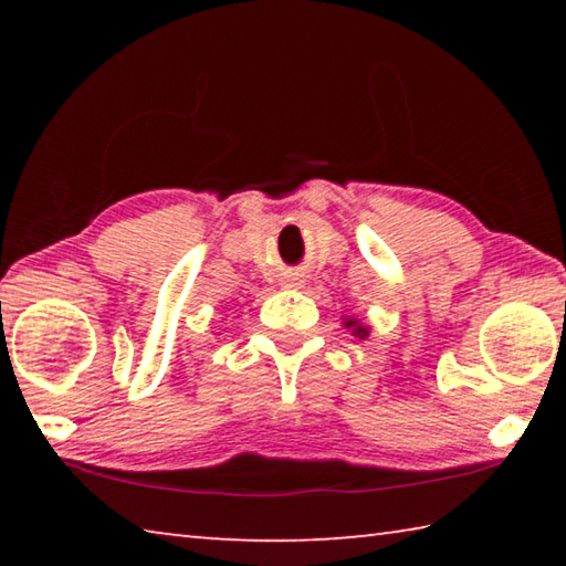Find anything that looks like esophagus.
<instances>
[{
	"instance_id": "esophagus-1",
	"label": "esophagus",
	"mask_w": 566,
	"mask_h": 566,
	"mask_svg": "<svg viewBox=\"0 0 566 566\" xmlns=\"http://www.w3.org/2000/svg\"><path fill=\"white\" fill-rule=\"evenodd\" d=\"M290 286H296V280H292V282H290Z\"/></svg>"
}]
</instances>
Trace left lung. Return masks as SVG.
<instances>
[{
	"label": "left lung",
	"mask_w": 566,
	"mask_h": 566,
	"mask_svg": "<svg viewBox=\"0 0 566 566\" xmlns=\"http://www.w3.org/2000/svg\"><path fill=\"white\" fill-rule=\"evenodd\" d=\"M342 322H344V329H349L354 337H359V339H367L369 337V324L364 322V319H359V317H342Z\"/></svg>",
	"instance_id": "left-lung-1"
}]
</instances>
